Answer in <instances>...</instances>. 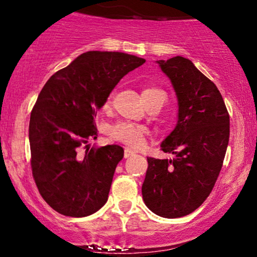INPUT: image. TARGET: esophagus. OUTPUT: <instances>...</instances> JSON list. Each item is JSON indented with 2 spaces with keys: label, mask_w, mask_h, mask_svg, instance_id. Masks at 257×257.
<instances>
[{
  "label": "esophagus",
  "mask_w": 257,
  "mask_h": 257,
  "mask_svg": "<svg viewBox=\"0 0 257 257\" xmlns=\"http://www.w3.org/2000/svg\"><path fill=\"white\" fill-rule=\"evenodd\" d=\"M134 155H135V152L133 151V150L128 149V147H125V149H124V158H129V157H132V156H134Z\"/></svg>",
  "instance_id": "obj_1"
}]
</instances>
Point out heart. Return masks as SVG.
Wrapping results in <instances>:
<instances>
[{
	"mask_svg": "<svg viewBox=\"0 0 257 257\" xmlns=\"http://www.w3.org/2000/svg\"><path fill=\"white\" fill-rule=\"evenodd\" d=\"M145 102L151 100L157 95H164V93L161 89L156 87H145L141 90ZM111 104V95L107 96V99L104 102V108H107ZM147 133V129L144 125L135 124L131 122H118L116 124L111 125L108 128V137L112 140L118 141V143L124 144L131 147H138L144 143V139Z\"/></svg>",
	"mask_w": 257,
	"mask_h": 257,
	"instance_id": "b5f03b06",
	"label": "heart"
}]
</instances>
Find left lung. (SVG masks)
I'll list each match as a JSON object with an SVG mask.
<instances>
[{"mask_svg":"<svg viewBox=\"0 0 257 257\" xmlns=\"http://www.w3.org/2000/svg\"><path fill=\"white\" fill-rule=\"evenodd\" d=\"M179 101L175 129L162 143L173 159L149 157L143 184L147 208L167 219L186 216L213 191L229 140V114L214 82L188 59L157 61Z\"/></svg>","mask_w":257,"mask_h":257,"instance_id":"8db88e82","label":"left lung"}]
</instances>
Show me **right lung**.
Returning <instances> with one entry per match:
<instances>
[{
  "mask_svg": "<svg viewBox=\"0 0 257 257\" xmlns=\"http://www.w3.org/2000/svg\"><path fill=\"white\" fill-rule=\"evenodd\" d=\"M144 63L125 53L87 52L41 90L29 124L32 176L42 198L59 214L88 216L107 202L124 151L118 145L89 149L87 143L98 137L96 110L120 78Z\"/></svg>",
  "mask_w": 257,
  "mask_h": 257,
  "instance_id": "add662e5",
  "label": "right lung"
}]
</instances>
